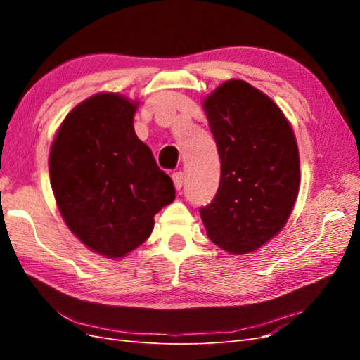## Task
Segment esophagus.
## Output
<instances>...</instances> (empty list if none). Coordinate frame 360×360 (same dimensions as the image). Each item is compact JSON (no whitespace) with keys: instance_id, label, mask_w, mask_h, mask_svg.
<instances>
[{"instance_id":"esophagus-1","label":"esophagus","mask_w":360,"mask_h":360,"mask_svg":"<svg viewBox=\"0 0 360 360\" xmlns=\"http://www.w3.org/2000/svg\"><path fill=\"white\" fill-rule=\"evenodd\" d=\"M183 180H184V174L181 171H177L172 174V181H174V186H176V189H181L183 186Z\"/></svg>"}]
</instances>
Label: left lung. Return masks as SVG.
I'll list each match as a JSON object with an SVG mask.
<instances>
[{
	"label": "left lung",
	"instance_id": "obj_1",
	"mask_svg": "<svg viewBox=\"0 0 360 360\" xmlns=\"http://www.w3.org/2000/svg\"><path fill=\"white\" fill-rule=\"evenodd\" d=\"M221 158L214 198L200 209L210 240L252 252L285 225L299 192L296 138L279 108L245 81L222 84L204 102Z\"/></svg>",
	"mask_w": 360,
	"mask_h": 360
}]
</instances>
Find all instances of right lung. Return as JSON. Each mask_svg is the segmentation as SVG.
<instances>
[{
    "mask_svg": "<svg viewBox=\"0 0 360 360\" xmlns=\"http://www.w3.org/2000/svg\"><path fill=\"white\" fill-rule=\"evenodd\" d=\"M136 103L106 93L79 103L51 148L49 174L70 231L94 252L120 258L143 245L176 188L134 129Z\"/></svg>",
    "mask_w": 360,
    "mask_h": 360,
    "instance_id": "add662e5",
    "label": "right lung"
}]
</instances>
